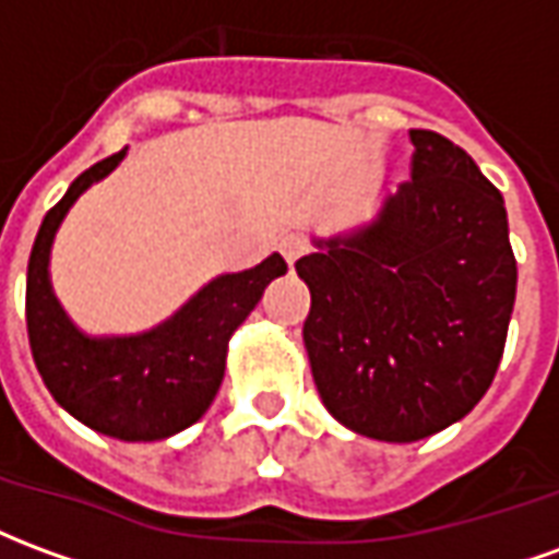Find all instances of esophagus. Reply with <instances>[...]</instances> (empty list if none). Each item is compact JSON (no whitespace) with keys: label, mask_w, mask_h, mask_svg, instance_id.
Instances as JSON below:
<instances>
[{"label":"esophagus","mask_w":559,"mask_h":559,"mask_svg":"<svg viewBox=\"0 0 559 559\" xmlns=\"http://www.w3.org/2000/svg\"><path fill=\"white\" fill-rule=\"evenodd\" d=\"M278 248H281V254H284V260L293 266L299 257L308 254V239H305L302 233H287V236L278 242Z\"/></svg>","instance_id":"obj_1"}]
</instances>
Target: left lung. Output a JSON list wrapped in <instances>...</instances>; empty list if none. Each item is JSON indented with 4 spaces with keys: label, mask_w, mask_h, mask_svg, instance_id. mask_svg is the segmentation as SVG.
I'll return each mask as SVG.
<instances>
[{
    "label": "left lung",
    "mask_w": 559,
    "mask_h": 559,
    "mask_svg": "<svg viewBox=\"0 0 559 559\" xmlns=\"http://www.w3.org/2000/svg\"><path fill=\"white\" fill-rule=\"evenodd\" d=\"M411 182L371 224L314 239L302 338L317 392L350 431L413 443L491 386L515 305L503 194L467 152L413 128Z\"/></svg>",
    "instance_id": "8db88e82"
}]
</instances>
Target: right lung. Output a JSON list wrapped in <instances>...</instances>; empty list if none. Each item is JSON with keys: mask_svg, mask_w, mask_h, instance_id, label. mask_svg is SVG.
<instances>
[{"mask_svg": "<svg viewBox=\"0 0 559 559\" xmlns=\"http://www.w3.org/2000/svg\"><path fill=\"white\" fill-rule=\"evenodd\" d=\"M122 158L126 148L92 164L44 215L26 272V329L44 386L74 419L116 440L148 443L185 431L209 411L224 380L227 341L287 263L272 254L254 269L218 275L170 320L140 335H83L53 296L50 248L74 200Z\"/></svg>", "mask_w": 559, "mask_h": 559, "instance_id": "right-lung-1", "label": "right lung"}]
</instances>
